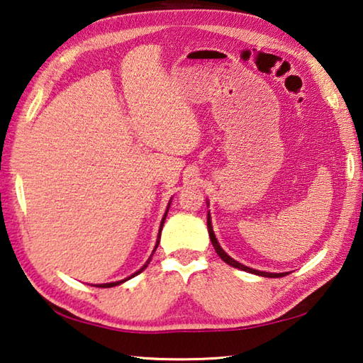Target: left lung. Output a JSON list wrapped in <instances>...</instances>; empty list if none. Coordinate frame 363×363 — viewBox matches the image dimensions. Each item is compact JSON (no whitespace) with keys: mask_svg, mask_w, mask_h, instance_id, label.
Listing matches in <instances>:
<instances>
[{"mask_svg":"<svg viewBox=\"0 0 363 363\" xmlns=\"http://www.w3.org/2000/svg\"><path fill=\"white\" fill-rule=\"evenodd\" d=\"M208 232H209V238H211V242H213V246H214V249H216L217 255H219L223 262L228 263V265H232V267L238 268V269H242V272L254 273V274H259V276H265V278H282V276H286V273H267V272H259V269L249 268V267H246V265H242V263L233 260L232 257H230V255L225 252V250H223V249L220 247L219 241H217L216 235H214V232H213V225H211V216H209V214H208Z\"/></svg>","mask_w":363,"mask_h":363,"instance_id":"1","label":"left lung"}]
</instances>
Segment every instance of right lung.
Listing matches in <instances>:
<instances>
[{
  "label": "right lung",
  "instance_id": "right-lung-1",
  "mask_svg": "<svg viewBox=\"0 0 363 363\" xmlns=\"http://www.w3.org/2000/svg\"><path fill=\"white\" fill-rule=\"evenodd\" d=\"M169 208V206H168ZM167 213H168V209H167ZM167 213H164V216H163V219H162V223H160V232H159V238H157V245H155V247H154V252H155V249L159 247V242H160V233H162V227H163V223H164V219H167ZM154 252H152V255H154ZM152 255L149 257V260L144 263L143 265V268L140 269V272H136V273H133L131 276H128L127 279H122V281H117V282H106V284H98L96 287H114V286H118V284H122V282H125V281H128V279H131V278H135L136 274H140L141 272H144V269L147 268V265H149V262H150V259H152Z\"/></svg>",
  "mask_w": 363,
  "mask_h": 363
}]
</instances>
